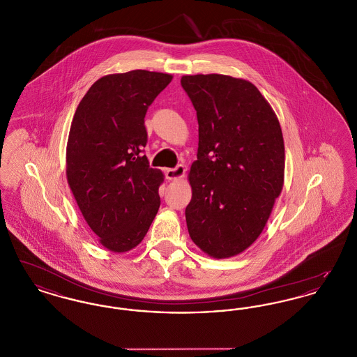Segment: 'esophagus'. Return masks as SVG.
Returning a JSON list of instances; mask_svg holds the SVG:
<instances>
[{"mask_svg":"<svg viewBox=\"0 0 357 357\" xmlns=\"http://www.w3.org/2000/svg\"><path fill=\"white\" fill-rule=\"evenodd\" d=\"M166 174V178L169 181H178V179H182L186 174V169L183 165H178L175 169H166L165 171Z\"/></svg>","mask_w":357,"mask_h":357,"instance_id":"1","label":"esophagus"}]
</instances>
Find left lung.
<instances>
[{
  "label": "left lung",
  "mask_w": 357,
  "mask_h": 357,
  "mask_svg": "<svg viewBox=\"0 0 357 357\" xmlns=\"http://www.w3.org/2000/svg\"><path fill=\"white\" fill-rule=\"evenodd\" d=\"M197 111L198 159L188 171V234L207 255L245 252L262 233L284 187L285 146L278 118L250 82L186 75Z\"/></svg>",
  "instance_id": "obj_1"
}]
</instances>
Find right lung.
I'll return each mask as SVG.
<instances>
[{"instance_id": "add662e5", "label": "right lung", "mask_w": 357, "mask_h": 357, "mask_svg": "<svg viewBox=\"0 0 357 357\" xmlns=\"http://www.w3.org/2000/svg\"><path fill=\"white\" fill-rule=\"evenodd\" d=\"M172 75L135 69L102 76L76 108L67 143V181L105 249L126 253L147 234L165 175L143 155L144 116Z\"/></svg>"}]
</instances>
